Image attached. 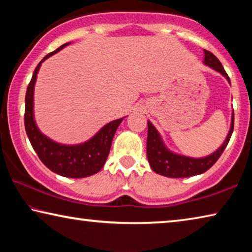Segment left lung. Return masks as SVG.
<instances>
[{
	"label": "left lung",
	"mask_w": 252,
	"mask_h": 252,
	"mask_svg": "<svg viewBox=\"0 0 252 252\" xmlns=\"http://www.w3.org/2000/svg\"><path fill=\"white\" fill-rule=\"evenodd\" d=\"M203 64L219 72L230 83L229 76L225 73L221 62L217 59L216 55H213L207 50H204ZM233 121L234 116L232 111L230 130L223 143L215 152H212L211 155L202 158L187 157L171 151L165 146L159 131L156 129L155 126L150 121H148L147 158L149 163H150L151 169L156 173L168 178H188L198 176V174L206 172L207 170L210 169L216 163L217 160L222 155L225 147L228 146V142L230 138H231L233 131Z\"/></svg>",
	"instance_id": "8db88e82"
}]
</instances>
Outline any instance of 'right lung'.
I'll return each instance as SVG.
<instances>
[{"label":"right lung","mask_w":252,"mask_h":252,"mask_svg":"<svg viewBox=\"0 0 252 252\" xmlns=\"http://www.w3.org/2000/svg\"><path fill=\"white\" fill-rule=\"evenodd\" d=\"M69 44H71L70 42L45 55L34 70L25 95L24 125L30 142L45 167L62 177L78 179L90 177L103 168L108 159L113 136L126 117L106 123L91 139L79 144L55 142L40 131L34 119V87L37 73L41 64L46 59L52 57Z\"/></svg>","instance_id":"obj_1"}]
</instances>
